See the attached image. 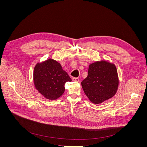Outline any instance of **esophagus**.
<instances>
[{
  "label": "esophagus",
  "instance_id": "34e87169",
  "mask_svg": "<svg viewBox=\"0 0 147 147\" xmlns=\"http://www.w3.org/2000/svg\"><path fill=\"white\" fill-rule=\"evenodd\" d=\"M73 82H79V79L78 78H73L72 79Z\"/></svg>",
  "mask_w": 147,
  "mask_h": 147
}]
</instances>
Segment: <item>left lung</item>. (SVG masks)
Instances as JSON below:
<instances>
[{"mask_svg":"<svg viewBox=\"0 0 147 147\" xmlns=\"http://www.w3.org/2000/svg\"><path fill=\"white\" fill-rule=\"evenodd\" d=\"M81 84L90 101L95 104H101L116 93L119 86L117 68L108 61H96L89 65L87 78Z\"/></svg>","mask_w":147,"mask_h":147,"instance_id":"1","label":"left lung"}]
</instances>
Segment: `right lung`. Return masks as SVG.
Wrapping results in <instances>:
<instances>
[{"label":"right lung","instance_id":"right-lung-1","mask_svg":"<svg viewBox=\"0 0 147 147\" xmlns=\"http://www.w3.org/2000/svg\"><path fill=\"white\" fill-rule=\"evenodd\" d=\"M33 80L36 89L45 98L55 100L64 94V84L71 82L66 71L55 60L49 58L37 63L34 68Z\"/></svg>","mask_w":147,"mask_h":147}]
</instances>
